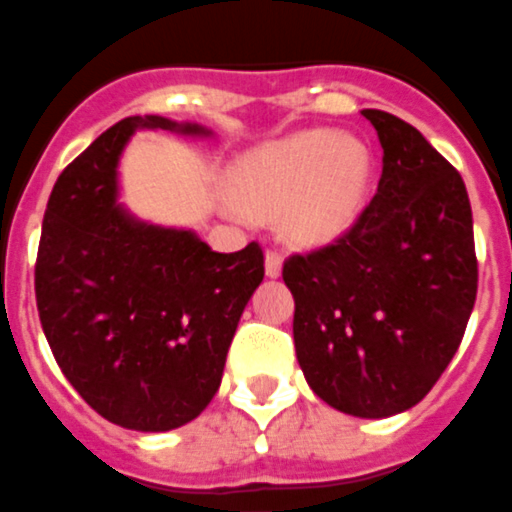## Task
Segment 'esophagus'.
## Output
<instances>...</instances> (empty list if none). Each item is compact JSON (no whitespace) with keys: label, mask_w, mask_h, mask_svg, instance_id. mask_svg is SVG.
I'll list each match as a JSON object with an SVG mask.
<instances>
[{"label":"esophagus","mask_w":512,"mask_h":512,"mask_svg":"<svg viewBox=\"0 0 512 512\" xmlns=\"http://www.w3.org/2000/svg\"><path fill=\"white\" fill-rule=\"evenodd\" d=\"M264 264H266V277L277 279L279 274H282V253H277V251H266Z\"/></svg>","instance_id":"34e87169"}]
</instances>
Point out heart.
I'll return each instance as SVG.
<instances>
[{
  "instance_id": "obj_1",
  "label": "heart",
  "mask_w": 512,
  "mask_h": 512,
  "mask_svg": "<svg viewBox=\"0 0 512 512\" xmlns=\"http://www.w3.org/2000/svg\"><path fill=\"white\" fill-rule=\"evenodd\" d=\"M373 181L368 144L334 129L295 131L240 155L227 173L225 214L277 217L298 243H329L355 225Z\"/></svg>"
}]
</instances>
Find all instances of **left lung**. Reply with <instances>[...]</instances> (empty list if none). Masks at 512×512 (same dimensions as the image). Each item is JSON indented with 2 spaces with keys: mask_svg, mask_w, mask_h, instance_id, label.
Listing matches in <instances>:
<instances>
[{
  "mask_svg": "<svg viewBox=\"0 0 512 512\" xmlns=\"http://www.w3.org/2000/svg\"><path fill=\"white\" fill-rule=\"evenodd\" d=\"M383 147L378 194L344 238L282 269L295 352L318 399L383 419L412 409L464 339L476 300L464 178L412 124L365 108Z\"/></svg>",
  "mask_w": 512,
  "mask_h": 512,
  "instance_id": "1",
  "label": "left lung"
}]
</instances>
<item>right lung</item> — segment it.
I'll return each mask as SVG.
<instances>
[{
    "label": "right lung",
    "mask_w": 512,
    "mask_h": 512,
    "mask_svg": "<svg viewBox=\"0 0 512 512\" xmlns=\"http://www.w3.org/2000/svg\"><path fill=\"white\" fill-rule=\"evenodd\" d=\"M212 129L129 116L103 131L56 181L36 261L48 347L74 391L113 425L168 432L207 409L227 347L264 279L259 243L217 253L189 227L139 220L119 202L129 139Z\"/></svg>",
    "instance_id": "obj_1"
}]
</instances>
